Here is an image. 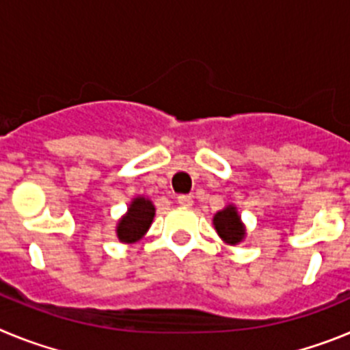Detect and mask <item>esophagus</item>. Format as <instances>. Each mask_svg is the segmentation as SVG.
<instances>
[{
  "instance_id": "esophagus-1",
  "label": "esophagus",
  "mask_w": 350,
  "mask_h": 350,
  "mask_svg": "<svg viewBox=\"0 0 350 350\" xmlns=\"http://www.w3.org/2000/svg\"><path fill=\"white\" fill-rule=\"evenodd\" d=\"M178 205L182 206H191L193 205V196H189V194H180V196L177 198Z\"/></svg>"
}]
</instances>
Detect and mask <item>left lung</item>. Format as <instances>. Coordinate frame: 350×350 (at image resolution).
Instances as JSON below:
<instances>
[{
  "label": "left lung",
  "instance_id": "8db88e82",
  "mask_svg": "<svg viewBox=\"0 0 350 350\" xmlns=\"http://www.w3.org/2000/svg\"><path fill=\"white\" fill-rule=\"evenodd\" d=\"M213 224H215V230H217L219 237H221L226 243L237 245V243L242 242L245 230H243V224L242 221H240V217H238L234 206H228V208L215 213Z\"/></svg>",
  "mask_w": 350,
  "mask_h": 350
}]
</instances>
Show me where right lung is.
Returning <instances> with one entry per match:
<instances>
[{"mask_svg": "<svg viewBox=\"0 0 350 350\" xmlns=\"http://www.w3.org/2000/svg\"><path fill=\"white\" fill-rule=\"evenodd\" d=\"M154 219V205L145 198H137L129 205L128 213L120 219L117 226V237L120 242L131 243L140 240L148 230V226Z\"/></svg>", "mask_w": 350, "mask_h": 350, "instance_id": "right-lung-1", "label": "right lung"}]
</instances>
